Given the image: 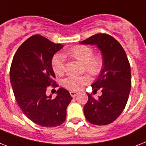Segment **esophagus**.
<instances>
[{
  "mask_svg": "<svg viewBox=\"0 0 146 146\" xmlns=\"http://www.w3.org/2000/svg\"><path fill=\"white\" fill-rule=\"evenodd\" d=\"M70 95H71V96H72V97H75L76 96H77V95H78V92H74V91H71L70 92Z\"/></svg>",
  "mask_w": 146,
  "mask_h": 146,
  "instance_id": "esophagus-1",
  "label": "esophagus"
}]
</instances>
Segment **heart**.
I'll return each mask as SVG.
<instances>
[{"instance_id":"1","label":"heart","mask_w":146,"mask_h":146,"mask_svg":"<svg viewBox=\"0 0 146 146\" xmlns=\"http://www.w3.org/2000/svg\"><path fill=\"white\" fill-rule=\"evenodd\" d=\"M69 56L78 60L83 65L84 69L90 75L98 76L102 72L104 66V59L102 54H93L91 47L84 44H79L72 47L62 55H56L52 60V68L55 74L62 76L66 72L65 58ZM90 82L87 75L68 76L62 81V86L70 91H78L82 86Z\"/></svg>"}]
</instances>
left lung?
<instances>
[{"mask_svg":"<svg viewBox=\"0 0 146 146\" xmlns=\"http://www.w3.org/2000/svg\"><path fill=\"white\" fill-rule=\"evenodd\" d=\"M80 44L96 45L101 50L104 66L98 80L92 85L94 91L102 95L95 98L87 93L88 102L84 108L86 120L96 125L112 123L125 109L131 88V66L120 43L106 33H97Z\"/></svg>","mask_w":146,"mask_h":146,"instance_id":"left-lung-1","label":"left lung"}]
</instances>
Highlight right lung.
<instances>
[{"label": "right lung", "instance_id": "1", "mask_svg": "<svg viewBox=\"0 0 146 146\" xmlns=\"http://www.w3.org/2000/svg\"><path fill=\"white\" fill-rule=\"evenodd\" d=\"M62 47L34 35L18 48L11 64L10 82L17 103L28 119L42 127L62 125L72 99L68 90L62 87L54 98L46 94L47 87L58 86L53 80L55 74L51 61Z\"/></svg>", "mask_w": 146, "mask_h": 146}]
</instances>
